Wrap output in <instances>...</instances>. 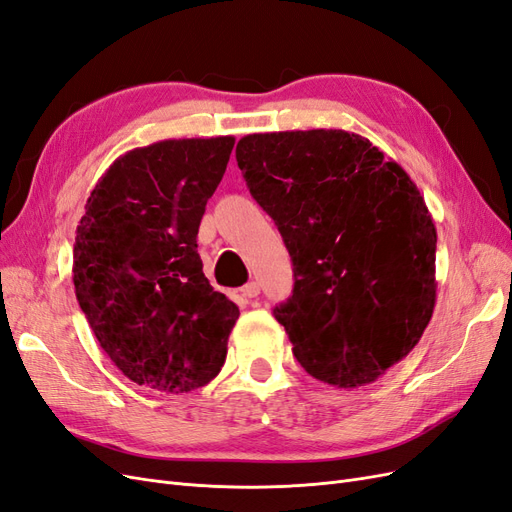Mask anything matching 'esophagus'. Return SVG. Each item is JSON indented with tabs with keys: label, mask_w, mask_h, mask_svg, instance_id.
<instances>
[{
	"label": "esophagus",
	"mask_w": 512,
	"mask_h": 512,
	"mask_svg": "<svg viewBox=\"0 0 512 512\" xmlns=\"http://www.w3.org/2000/svg\"><path fill=\"white\" fill-rule=\"evenodd\" d=\"M258 292H260V286H258L256 282H250V284H245V286L241 288V297H243L245 301H252V299L258 297Z\"/></svg>",
	"instance_id": "34e87169"
}]
</instances>
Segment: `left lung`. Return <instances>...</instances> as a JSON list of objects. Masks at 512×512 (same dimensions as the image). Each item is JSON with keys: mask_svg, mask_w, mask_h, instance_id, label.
Masks as SVG:
<instances>
[{"mask_svg": "<svg viewBox=\"0 0 512 512\" xmlns=\"http://www.w3.org/2000/svg\"><path fill=\"white\" fill-rule=\"evenodd\" d=\"M237 164L288 247L273 309L309 376L356 389L418 344L436 305V226L416 183L346 130L247 134Z\"/></svg>", "mask_w": 512, "mask_h": 512, "instance_id": "obj_1", "label": "left lung"}]
</instances>
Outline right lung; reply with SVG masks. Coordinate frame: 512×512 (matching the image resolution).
<instances>
[{
    "instance_id": "obj_1",
    "label": "right lung",
    "mask_w": 512,
    "mask_h": 512,
    "mask_svg": "<svg viewBox=\"0 0 512 512\" xmlns=\"http://www.w3.org/2000/svg\"><path fill=\"white\" fill-rule=\"evenodd\" d=\"M232 147L170 138L123 153L76 226V299L108 359L147 389H200L226 361L239 307L211 288L196 235Z\"/></svg>"
}]
</instances>
